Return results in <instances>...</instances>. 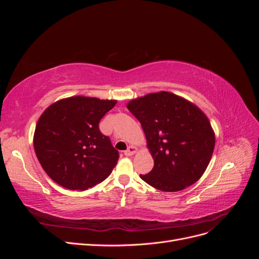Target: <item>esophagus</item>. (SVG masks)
Returning <instances> with one entry per match:
<instances>
[{"label": "esophagus", "mask_w": 259, "mask_h": 259, "mask_svg": "<svg viewBox=\"0 0 259 259\" xmlns=\"http://www.w3.org/2000/svg\"><path fill=\"white\" fill-rule=\"evenodd\" d=\"M137 151V148L136 147H133V146H130L126 150L124 151V155H126V156H130V155H133L134 154L135 152Z\"/></svg>", "instance_id": "obj_1"}]
</instances>
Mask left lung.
Segmentation results:
<instances>
[{
  "instance_id": "obj_1",
  "label": "left lung",
  "mask_w": 259,
  "mask_h": 259,
  "mask_svg": "<svg viewBox=\"0 0 259 259\" xmlns=\"http://www.w3.org/2000/svg\"><path fill=\"white\" fill-rule=\"evenodd\" d=\"M127 109L142 124L154 166L144 182L155 189L176 192L193 185L204 173L215 147L207 116L168 92L131 100Z\"/></svg>"
}]
</instances>
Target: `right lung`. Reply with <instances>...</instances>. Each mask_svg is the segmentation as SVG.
I'll list each match as a JSON object with an SVG mask.
<instances>
[{
	"instance_id": "right-lung-1",
	"label": "right lung",
	"mask_w": 259,
	"mask_h": 259,
	"mask_svg": "<svg viewBox=\"0 0 259 259\" xmlns=\"http://www.w3.org/2000/svg\"><path fill=\"white\" fill-rule=\"evenodd\" d=\"M116 100L74 96L56 101L38 119L33 146L41 166L55 183L86 190L104 182L119 160V151L99 130V122Z\"/></svg>"
}]
</instances>
